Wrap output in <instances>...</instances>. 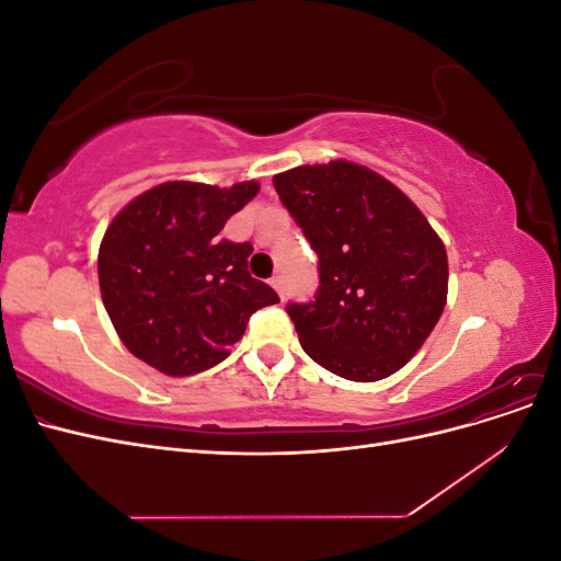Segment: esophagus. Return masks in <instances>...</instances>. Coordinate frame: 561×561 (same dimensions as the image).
I'll return each instance as SVG.
<instances>
[{"label":"esophagus","mask_w":561,"mask_h":561,"mask_svg":"<svg viewBox=\"0 0 561 561\" xmlns=\"http://www.w3.org/2000/svg\"><path fill=\"white\" fill-rule=\"evenodd\" d=\"M271 285L276 287V293H278L280 297H285V287H283V278H280V276H274V278H271Z\"/></svg>","instance_id":"esophagus-1"}]
</instances>
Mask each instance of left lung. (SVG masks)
Wrapping results in <instances>:
<instances>
[{
	"label": "left lung",
	"instance_id": "1",
	"mask_svg": "<svg viewBox=\"0 0 561 561\" xmlns=\"http://www.w3.org/2000/svg\"><path fill=\"white\" fill-rule=\"evenodd\" d=\"M274 186L318 254L316 299L287 304L301 348L348 381L396 375L445 311V243L410 196L365 165H297Z\"/></svg>",
	"mask_w": 561,
	"mask_h": 561
}]
</instances>
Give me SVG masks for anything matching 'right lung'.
Returning a JSON list of instances; mask_svg holds the SVG:
<instances>
[{"label":"right lung","mask_w":561,"mask_h":561,"mask_svg":"<svg viewBox=\"0 0 561 561\" xmlns=\"http://www.w3.org/2000/svg\"><path fill=\"white\" fill-rule=\"evenodd\" d=\"M260 184L163 182L133 198L98 252L100 295L124 346L168 377L222 363L250 316L280 301L250 276V243L219 239Z\"/></svg>","instance_id":"right-lung-1"}]
</instances>
